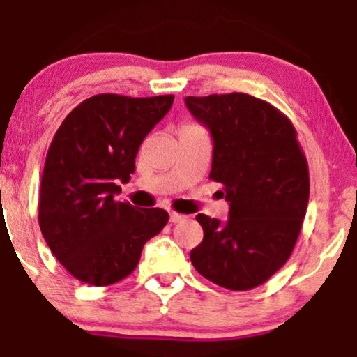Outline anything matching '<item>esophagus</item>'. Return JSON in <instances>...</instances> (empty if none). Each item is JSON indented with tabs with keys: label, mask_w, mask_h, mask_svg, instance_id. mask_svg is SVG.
Returning <instances> with one entry per match:
<instances>
[{
	"label": "esophagus",
	"mask_w": 357,
	"mask_h": 357,
	"mask_svg": "<svg viewBox=\"0 0 357 357\" xmlns=\"http://www.w3.org/2000/svg\"><path fill=\"white\" fill-rule=\"evenodd\" d=\"M186 216L181 215V213H176V211H171L169 213V221L171 223H179V221H183Z\"/></svg>",
	"instance_id": "obj_1"
}]
</instances>
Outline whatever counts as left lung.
Returning <instances> with one entry per match:
<instances>
[{
	"label": "left lung",
	"mask_w": 357,
	"mask_h": 357,
	"mask_svg": "<svg viewBox=\"0 0 357 357\" xmlns=\"http://www.w3.org/2000/svg\"><path fill=\"white\" fill-rule=\"evenodd\" d=\"M184 104L210 130V178L223 184L230 204L227 221L196 216L204 236L191 264L213 284L250 290L289 260L307 211L309 167L296 127L248 93L186 97Z\"/></svg>",
	"instance_id": "1"
}]
</instances>
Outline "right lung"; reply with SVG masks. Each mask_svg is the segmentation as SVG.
<instances>
[{"mask_svg":"<svg viewBox=\"0 0 357 357\" xmlns=\"http://www.w3.org/2000/svg\"><path fill=\"white\" fill-rule=\"evenodd\" d=\"M173 102L174 96L99 93L56 130L45 159L38 221L52 253L77 280L104 287L126 278L169 220L161 208L139 210L116 195L119 181L136 171L139 146Z\"/></svg>","mask_w":357,"mask_h":357,"instance_id":"add662e5","label":"right lung"}]
</instances>
